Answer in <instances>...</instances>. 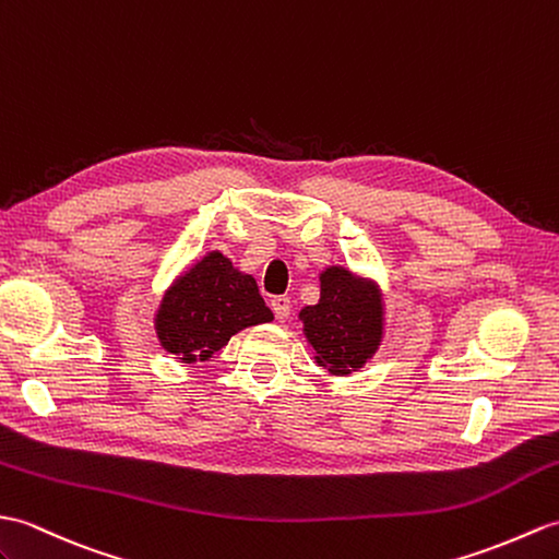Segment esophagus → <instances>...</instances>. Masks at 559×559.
<instances>
[{
  "mask_svg": "<svg viewBox=\"0 0 559 559\" xmlns=\"http://www.w3.org/2000/svg\"><path fill=\"white\" fill-rule=\"evenodd\" d=\"M290 297H285V295H278V297H274V300H271V309H274V314H276V319L283 323V321H288V317H290Z\"/></svg>",
  "mask_w": 559,
  "mask_h": 559,
  "instance_id": "1",
  "label": "esophagus"
}]
</instances>
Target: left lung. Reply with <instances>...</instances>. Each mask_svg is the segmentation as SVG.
Returning <instances> with one entry per match:
<instances>
[{
  "mask_svg": "<svg viewBox=\"0 0 559 559\" xmlns=\"http://www.w3.org/2000/svg\"><path fill=\"white\" fill-rule=\"evenodd\" d=\"M319 283V302L297 314L314 361L333 376L359 371L383 343L385 307L379 283L345 266H326Z\"/></svg>",
  "mask_w": 559,
  "mask_h": 559,
  "instance_id": "left-lung-1",
  "label": "left lung"
}]
</instances>
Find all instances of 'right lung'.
Instances as JSON below:
<instances>
[{
  "mask_svg": "<svg viewBox=\"0 0 559 559\" xmlns=\"http://www.w3.org/2000/svg\"><path fill=\"white\" fill-rule=\"evenodd\" d=\"M269 321L274 314L257 281L233 266L224 252L212 250L164 290L154 331L180 365H198L210 361L242 329Z\"/></svg>",
  "mask_w": 559,
  "mask_h": 559,
  "instance_id": "1",
  "label": "right lung"
}]
</instances>
